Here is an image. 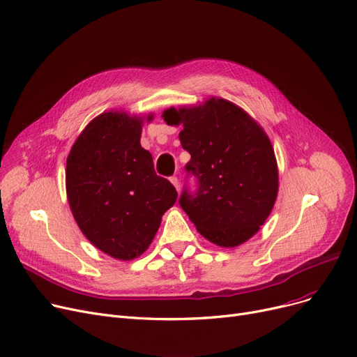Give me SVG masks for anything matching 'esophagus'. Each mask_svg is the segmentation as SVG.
Returning <instances> with one entry per match:
<instances>
[{
	"instance_id": "obj_1",
	"label": "esophagus",
	"mask_w": 357,
	"mask_h": 357,
	"mask_svg": "<svg viewBox=\"0 0 357 357\" xmlns=\"http://www.w3.org/2000/svg\"><path fill=\"white\" fill-rule=\"evenodd\" d=\"M169 181H171L172 185L179 191V181H178V178L176 176H171V178H169Z\"/></svg>"
}]
</instances>
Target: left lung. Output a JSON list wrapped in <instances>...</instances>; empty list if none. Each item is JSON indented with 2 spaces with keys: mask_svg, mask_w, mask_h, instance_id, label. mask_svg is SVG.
Listing matches in <instances>:
<instances>
[{
  "mask_svg": "<svg viewBox=\"0 0 357 357\" xmlns=\"http://www.w3.org/2000/svg\"><path fill=\"white\" fill-rule=\"evenodd\" d=\"M169 126H182L179 140L191 155L179 205L201 236L221 248H236L255 236L278 195V165L268 135L236 104L210 98L202 105L169 108Z\"/></svg>",
  "mask_w": 357,
  "mask_h": 357,
  "instance_id": "1",
  "label": "left lung"
}]
</instances>
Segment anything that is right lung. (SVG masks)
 <instances>
[{"label": "right lung", "instance_id": "1", "mask_svg": "<svg viewBox=\"0 0 357 357\" xmlns=\"http://www.w3.org/2000/svg\"><path fill=\"white\" fill-rule=\"evenodd\" d=\"M142 124V117L123 111L102 112L84 128L66 160L75 221L93 246L120 260L146 252L178 198L140 144Z\"/></svg>", "mask_w": 357, "mask_h": 357}]
</instances>
